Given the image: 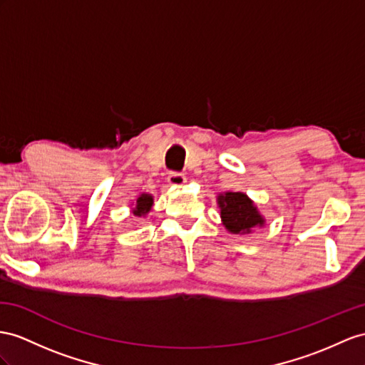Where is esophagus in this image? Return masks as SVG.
I'll list each match as a JSON object with an SVG mask.
<instances>
[{
    "label": "esophagus",
    "instance_id": "1",
    "mask_svg": "<svg viewBox=\"0 0 365 365\" xmlns=\"http://www.w3.org/2000/svg\"><path fill=\"white\" fill-rule=\"evenodd\" d=\"M186 182V177L180 173H171L168 175V183L173 185V186H182Z\"/></svg>",
    "mask_w": 365,
    "mask_h": 365
}]
</instances>
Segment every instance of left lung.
<instances>
[{
	"label": "left lung",
	"instance_id": "left-lung-1",
	"mask_svg": "<svg viewBox=\"0 0 365 365\" xmlns=\"http://www.w3.org/2000/svg\"><path fill=\"white\" fill-rule=\"evenodd\" d=\"M222 223L232 235H248L256 227H264L265 219L255 202L244 192H225L217 195Z\"/></svg>",
	"mask_w": 365,
	"mask_h": 365
}]
</instances>
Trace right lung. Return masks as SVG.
Here are the masks:
<instances>
[{
	"instance_id": "right-lung-1",
	"label": "right lung",
	"mask_w": 365,
	"mask_h": 365,
	"mask_svg": "<svg viewBox=\"0 0 365 365\" xmlns=\"http://www.w3.org/2000/svg\"><path fill=\"white\" fill-rule=\"evenodd\" d=\"M153 203H154V199H153L151 194H140L137 197L134 208H133L134 216H138V217L146 216V214L151 211Z\"/></svg>"
}]
</instances>
